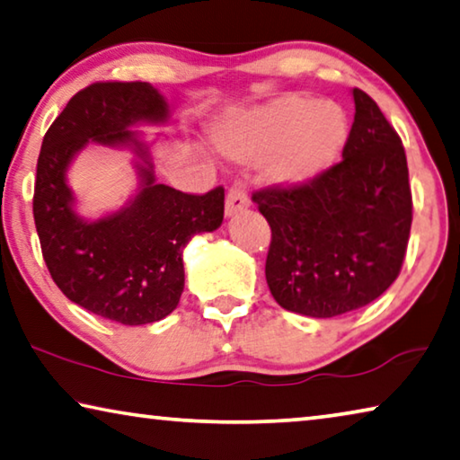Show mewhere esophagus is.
<instances>
[{
    "mask_svg": "<svg viewBox=\"0 0 460 460\" xmlns=\"http://www.w3.org/2000/svg\"><path fill=\"white\" fill-rule=\"evenodd\" d=\"M250 207V196H247L245 188L242 184L231 186V190L227 192V199H225V215L233 217L237 213H242Z\"/></svg>",
    "mask_w": 460,
    "mask_h": 460,
    "instance_id": "obj_1",
    "label": "esophagus"
}]
</instances>
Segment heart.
<instances>
[{
  "label": "heart",
  "mask_w": 460,
  "mask_h": 460,
  "mask_svg": "<svg viewBox=\"0 0 460 460\" xmlns=\"http://www.w3.org/2000/svg\"><path fill=\"white\" fill-rule=\"evenodd\" d=\"M348 119L333 102L301 96L276 100L264 111L217 128L215 147L233 159H270L268 172L287 186L307 184L338 162L348 143Z\"/></svg>",
  "instance_id": "obj_1"
}]
</instances>
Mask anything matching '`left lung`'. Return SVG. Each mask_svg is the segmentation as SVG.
<instances>
[{
	"label": "left lung",
	"mask_w": 460,
	"mask_h": 460,
	"mask_svg": "<svg viewBox=\"0 0 460 460\" xmlns=\"http://www.w3.org/2000/svg\"><path fill=\"white\" fill-rule=\"evenodd\" d=\"M341 162L298 186L252 200L272 229L270 293L282 309L344 315L373 303L401 272L411 229L405 149L376 102L358 87Z\"/></svg>",
	"instance_id": "8db88e82"
}]
</instances>
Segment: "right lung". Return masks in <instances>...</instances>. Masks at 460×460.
<instances>
[{"mask_svg": "<svg viewBox=\"0 0 460 460\" xmlns=\"http://www.w3.org/2000/svg\"><path fill=\"white\" fill-rule=\"evenodd\" d=\"M170 106L145 82H100L77 92L42 138L32 213L42 258L69 301L122 325L159 322L184 290L186 243L221 227L225 190L186 194L157 184L149 147L130 127L162 125ZM87 142L130 146L137 155L139 192L98 222L75 209L66 184L72 157Z\"/></svg>", "mask_w": 460, "mask_h": 460, "instance_id": "right-lung-1", "label": "right lung"}]
</instances>
